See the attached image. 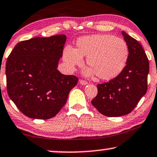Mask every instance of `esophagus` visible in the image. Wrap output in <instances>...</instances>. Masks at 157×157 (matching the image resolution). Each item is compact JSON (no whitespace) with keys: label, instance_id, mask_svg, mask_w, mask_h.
<instances>
[{"label":"esophagus","instance_id":"1","mask_svg":"<svg viewBox=\"0 0 157 157\" xmlns=\"http://www.w3.org/2000/svg\"><path fill=\"white\" fill-rule=\"evenodd\" d=\"M79 83H80L81 85H86V84H88V82H87V81H84V80H82V79H81V80L79 81Z\"/></svg>","mask_w":157,"mask_h":157}]
</instances>
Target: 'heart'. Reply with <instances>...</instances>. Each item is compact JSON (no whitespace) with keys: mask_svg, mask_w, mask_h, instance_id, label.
I'll use <instances>...</instances> for the list:
<instances>
[{"mask_svg":"<svg viewBox=\"0 0 157 157\" xmlns=\"http://www.w3.org/2000/svg\"><path fill=\"white\" fill-rule=\"evenodd\" d=\"M129 50L123 39L112 34H94L78 38L76 49L66 46L63 58L71 70L83 63L82 57H86V76L96 74L101 80H111L125 68Z\"/></svg>","mask_w":157,"mask_h":157,"instance_id":"b5f03b06","label":"heart"}]
</instances>
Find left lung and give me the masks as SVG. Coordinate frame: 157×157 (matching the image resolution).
Segmentation results:
<instances>
[{"mask_svg": "<svg viewBox=\"0 0 157 157\" xmlns=\"http://www.w3.org/2000/svg\"><path fill=\"white\" fill-rule=\"evenodd\" d=\"M129 56L123 71L109 82L97 84L98 93L91 101L94 107L107 117L131 113L147 91L149 62L141 44L122 32Z\"/></svg>", "mask_w": 157, "mask_h": 157, "instance_id": "1", "label": "left lung"}]
</instances>
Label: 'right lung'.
Instances as JSON below:
<instances>
[{"mask_svg": "<svg viewBox=\"0 0 157 157\" xmlns=\"http://www.w3.org/2000/svg\"><path fill=\"white\" fill-rule=\"evenodd\" d=\"M66 41L64 34L32 38L16 44L8 57V94L30 118L56 116L77 84L76 76L63 75L57 69Z\"/></svg>", "mask_w": 157, "mask_h": 157, "instance_id": "1", "label": "right lung"}]
</instances>
